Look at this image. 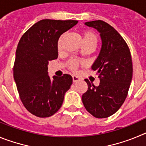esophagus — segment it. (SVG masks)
Here are the masks:
<instances>
[{"label": "esophagus", "mask_w": 146, "mask_h": 146, "mask_svg": "<svg viewBox=\"0 0 146 146\" xmlns=\"http://www.w3.org/2000/svg\"><path fill=\"white\" fill-rule=\"evenodd\" d=\"M72 80H73V82H78V81L80 80V79L79 77H77V76L73 75L72 76Z\"/></svg>", "instance_id": "1"}]
</instances>
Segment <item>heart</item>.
Here are the masks:
<instances>
[{"instance_id": "1", "label": "heart", "mask_w": 146, "mask_h": 146, "mask_svg": "<svg viewBox=\"0 0 146 146\" xmlns=\"http://www.w3.org/2000/svg\"><path fill=\"white\" fill-rule=\"evenodd\" d=\"M82 35L83 43H93L96 46V43H97V37L94 32L90 31H82ZM64 36V34L61 35L58 40L57 47L58 49H60V47H61L62 40H63ZM78 65H79V61L76 59H71L68 62V66L71 70H75Z\"/></svg>"}]
</instances>
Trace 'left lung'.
<instances>
[{"instance_id":"obj_1","label":"left lung","mask_w":146,"mask_h":146,"mask_svg":"<svg viewBox=\"0 0 146 146\" xmlns=\"http://www.w3.org/2000/svg\"><path fill=\"white\" fill-rule=\"evenodd\" d=\"M85 25L100 33L102 48L91 66L99 75V85L95 86L85 80L88 88L82 101L93 116L108 118L118 111L128 94L133 72L131 53L124 39L108 23L95 20Z\"/></svg>"}]
</instances>
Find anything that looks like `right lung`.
Wrapping results in <instances>:
<instances>
[{"label": "right lung", "instance_id": "obj_1", "mask_svg": "<svg viewBox=\"0 0 146 146\" xmlns=\"http://www.w3.org/2000/svg\"><path fill=\"white\" fill-rule=\"evenodd\" d=\"M78 23L77 20H42L23 35L16 50L14 79L20 99L31 114L47 118L61 107L64 95L72 84L69 74L48 75L50 60L57 59L60 35Z\"/></svg>", "mask_w": 146, "mask_h": 146}]
</instances>
